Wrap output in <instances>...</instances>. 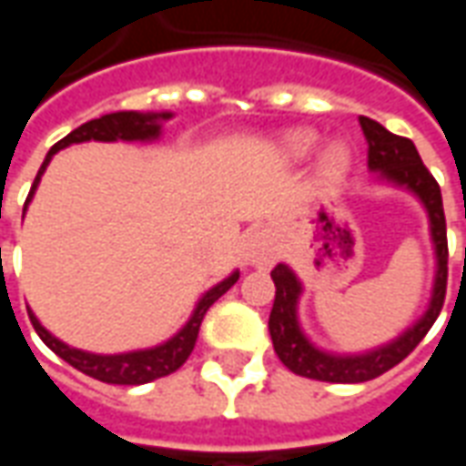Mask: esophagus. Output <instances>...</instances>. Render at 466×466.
Returning <instances> with one entry per match:
<instances>
[{
	"instance_id": "1",
	"label": "esophagus",
	"mask_w": 466,
	"mask_h": 466,
	"mask_svg": "<svg viewBox=\"0 0 466 466\" xmlns=\"http://www.w3.org/2000/svg\"><path fill=\"white\" fill-rule=\"evenodd\" d=\"M242 259L247 267H254V269H272L277 259H279V252H277V242L269 232H254L247 237L242 249Z\"/></svg>"
}]
</instances>
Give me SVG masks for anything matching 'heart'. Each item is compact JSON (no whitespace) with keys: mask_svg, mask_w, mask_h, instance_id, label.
I'll return each instance as SVG.
<instances>
[{"mask_svg":"<svg viewBox=\"0 0 466 466\" xmlns=\"http://www.w3.org/2000/svg\"><path fill=\"white\" fill-rule=\"evenodd\" d=\"M317 132H309V129H297V132H289L282 139V154L292 162H299L307 154L312 152L314 144H317ZM351 164V152L350 147L344 142H329L324 144L322 149L317 152V159H314V174L322 184H337L342 182L344 174L350 172Z\"/></svg>","mask_w":466,"mask_h":466,"instance_id":"heart-1","label":"heart"}]
</instances>
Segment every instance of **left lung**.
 Returning <instances> with one entry per match:
<instances>
[{"label": "left lung", "mask_w": 466, "mask_h": 466, "mask_svg": "<svg viewBox=\"0 0 466 466\" xmlns=\"http://www.w3.org/2000/svg\"><path fill=\"white\" fill-rule=\"evenodd\" d=\"M360 127L367 139V169L374 182L411 194L427 214L430 242L434 249V279H431L430 302L414 322L397 334L394 339L361 351H332L312 342L299 322V299L304 294L302 279L289 264H277L272 269L274 307L269 314V334L277 357L287 370L309 380L334 381V384H357L380 377L394 364H400L437 322L447 292V222L441 207L440 184L421 164L420 152L411 139L397 137L370 116H360Z\"/></svg>", "instance_id": "obj_1"}]
</instances>
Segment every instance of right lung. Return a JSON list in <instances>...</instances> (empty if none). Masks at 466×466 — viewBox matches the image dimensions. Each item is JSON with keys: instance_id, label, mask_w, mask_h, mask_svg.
<instances>
[{"instance_id": "obj_1", "label": "right lung", "mask_w": 466, "mask_h": 466, "mask_svg": "<svg viewBox=\"0 0 466 466\" xmlns=\"http://www.w3.org/2000/svg\"><path fill=\"white\" fill-rule=\"evenodd\" d=\"M174 116V112H112V115L99 116V119H92V122L76 127L75 132H69L65 139L59 142L46 152L45 162L36 172V179L32 184V192L26 197L25 214L29 202L35 199V192L42 177H45L46 167L55 159L56 152H62L72 144L82 142H137V144H152L157 142L164 132V122H169ZM239 279V269H232V272L224 277L222 282L212 284L207 292L197 299L194 304L189 319L177 329V332L164 339V342L154 344V347H142V350H129V351H116V354H96V351L76 350L72 344L62 342L59 337L46 329L45 324L39 322L32 309H29V319L35 324L36 334L42 337V342L55 351L56 357H62L66 364H72L75 370L85 371L89 377H95L99 381H106V384H147V381L159 380V377H167L182 367L187 357L192 354L194 342H197V334H199V327H202V319L207 309L212 307L219 297H222L234 282Z\"/></svg>"}]
</instances>
